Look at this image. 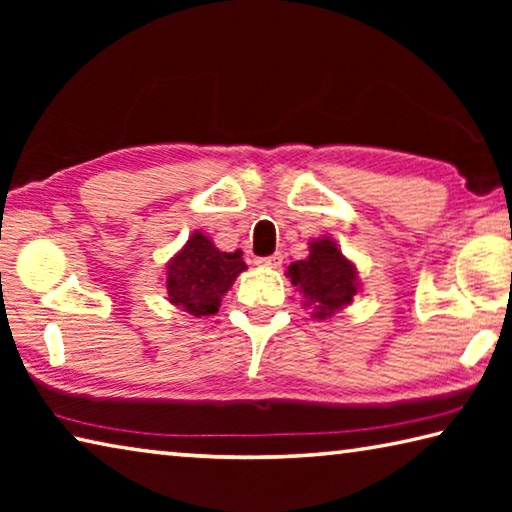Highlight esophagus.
<instances>
[{
	"label": "esophagus",
	"mask_w": 512,
	"mask_h": 512,
	"mask_svg": "<svg viewBox=\"0 0 512 512\" xmlns=\"http://www.w3.org/2000/svg\"><path fill=\"white\" fill-rule=\"evenodd\" d=\"M255 264L275 268V266H280V264H282V255H280V253H273V255H268V257H257V259H255Z\"/></svg>",
	"instance_id": "obj_1"
}]
</instances>
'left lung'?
Segmentation results:
<instances>
[{
	"label": "left lung",
	"instance_id": "left-lung-1",
	"mask_svg": "<svg viewBox=\"0 0 512 512\" xmlns=\"http://www.w3.org/2000/svg\"><path fill=\"white\" fill-rule=\"evenodd\" d=\"M287 275L293 287H298L305 296L311 316L318 320H325L350 305L359 291L357 268L329 237L311 241L309 257L293 262Z\"/></svg>",
	"mask_w": 512,
	"mask_h": 512
}]
</instances>
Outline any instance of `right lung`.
Returning a JSON list of instances; mask_svg holds the SVG:
<instances>
[{"instance_id":"right-lung-1","label":"right lung","mask_w":512,"mask_h":512,"mask_svg":"<svg viewBox=\"0 0 512 512\" xmlns=\"http://www.w3.org/2000/svg\"><path fill=\"white\" fill-rule=\"evenodd\" d=\"M241 271H246L241 250L221 253L203 232H194L185 248L169 262L164 287L169 302L187 314L196 318L212 316Z\"/></svg>"}]
</instances>
